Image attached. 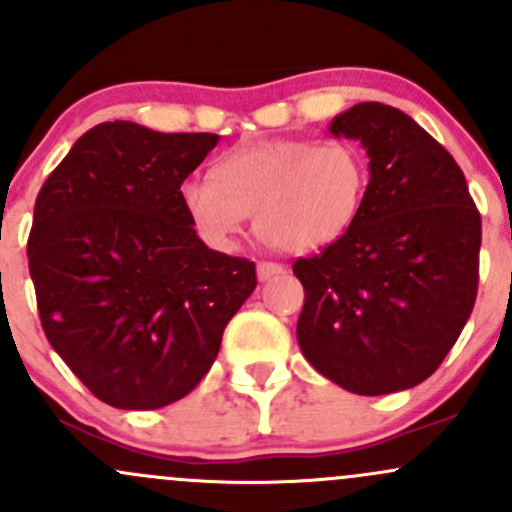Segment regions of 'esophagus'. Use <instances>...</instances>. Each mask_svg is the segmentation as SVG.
<instances>
[{
    "label": "esophagus",
    "instance_id": "1",
    "mask_svg": "<svg viewBox=\"0 0 512 512\" xmlns=\"http://www.w3.org/2000/svg\"><path fill=\"white\" fill-rule=\"evenodd\" d=\"M284 267L279 265V262H260L257 265V277H260V282H267V279H272L274 274H282Z\"/></svg>",
    "mask_w": 512,
    "mask_h": 512
}]
</instances>
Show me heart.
Here are the masks:
<instances>
[{
	"instance_id": "obj_1",
	"label": "heart",
	"mask_w": 512,
	"mask_h": 512,
	"mask_svg": "<svg viewBox=\"0 0 512 512\" xmlns=\"http://www.w3.org/2000/svg\"><path fill=\"white\" fill-rule=\"evenodd\" d=\"M368 159L343 139H262L225 152L211 180L179 188L188 223L213 247H230L255 215V233L279 250L316 252L346 235L368 188Z\"/></svg>"
}]
</instances>
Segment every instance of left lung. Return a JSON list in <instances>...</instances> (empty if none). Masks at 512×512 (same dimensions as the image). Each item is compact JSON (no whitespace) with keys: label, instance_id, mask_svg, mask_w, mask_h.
<instances>
[{"label":"left lung","instance_id":"obj_1","mask_svg":"<svg viewBox=\"0 0 512 512\" xmlns=\"http://www.w3.org/2000/svg\"><path fill=\"white\" fill-rule=\"evenodd\" d=\"M328 132L363 144L370 181L346 235L294 262L299 348L355 395L410 390L469 321L481 215L454 157L397 107L358 102Z\"/></svg>","mask_w":512,"mask_h":512}]
</instances>
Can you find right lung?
<instances>
[{
    "mask_svg": "<svg viewBox=\"0 0 512 512\" xmlns=\"http://www.w3.org/2000/svg\"><path fill=\"white\" fill-rule=\"evenodd\" d=\"M218 134L102 122L41 186L29 272L53 351L105 405L159 410L201 383L255 262L196 235L179 188Z\"/></svg>",
    "mask_w": 512,
    "mask_h": 512,
    "instance_id": "right-lung-1",
    "label": "right lung"
}]
</instances>
